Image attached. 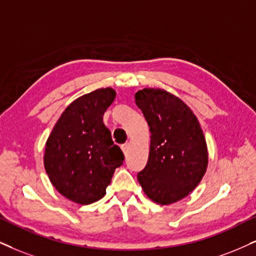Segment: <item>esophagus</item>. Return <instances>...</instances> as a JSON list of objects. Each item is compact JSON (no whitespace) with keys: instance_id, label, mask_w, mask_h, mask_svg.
Instances as JSON below:
<instances>
[{"instance_id":"esophagus-1","label":"esophagus","mask_w":256,"mask_h":256,"mask_svg":"<svg viewBox=\"0 0 256 256\" xmlns=\"http://www.w3.org/2000/svg\"><path fill=\"white\" fill-rule=\"evenodd\" d=\"M128 147H129V144H122V150H123V153L126 154V156H127V150H128Z\"/></svg>"}]
</instances>
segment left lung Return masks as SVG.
Returning a JSON list of instances; mask_svg holds the SVG:
<instances>
[{
	"instance_id": "obj_1",
	"label": "left lung",
	"mask_w": 256,
	"mask_h": 256,
	"mask_svg": "<svg viewBox=\"0 0 256 256\" xmlns=\"http://www.w3.org/2000/svg\"><path fill=\"white\" fill-rule=\"evenodd\" d=\"M135 103L150 132V156L138 180L154 203H176L190 194L206 172L203 130L192 110L166 90H138Z\"/></svg>"
}]
</instances>
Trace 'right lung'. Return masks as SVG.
Wrapping results in <instances>:
<instances>
[{
  "label": "right lung",
  "instance_id": "right-lung-1",
  "mask_svg": "<svg viewBox=\"0 0 256 256\" xmlns=\"http://www.w3.org/2000/svg\"><path fill=\"white\" fill-rule=\"evenodd\" d=\"M116 97L112 88L74 100L64 110L46 141L44 165L52 185L74 203L88 205L106 194L124 156L103 123Z\"/></svg>",
  "mask_w": 256,
  "mask_h": 256
}]
</instances>
